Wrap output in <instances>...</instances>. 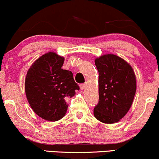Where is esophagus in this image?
<instances>
[{
    "mask_svg": "<svg viewBox=\"0 0 159 159\" xmlns=\"http://www.w3.org/2000/svg\"><path fill=\"white\" fill-rule=\"evenodd\" d=\"M86 86H87L86 84H82L80 85V88H81V89H85Z\"/></svg>",
    "mask_w": 159,
    "mask_h": 159,
    "instance_id": "1",
    "label": "esophagus"
}]
</instances>
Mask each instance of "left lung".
Listing matches in <instances>:
<instances>
[{
    "label": "left lung",
    "instance_id": "1",
    "mask_svg": "<svg viewBox=\"0 0 159 159\" xmlns=\"http://www.w3.org/2000/svg\"><path fill=\"white\" fill-rule=\"evenodd\" d=\"M95 64L99 74V101L94 116L103 123H116L124 117L133 104L135 75L127 61L113 54L101 55Z\"/></svg>",
    "mask_w": 159,
    "mask_h": 159
}]
</instances>
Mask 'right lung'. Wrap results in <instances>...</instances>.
Instances as JSON below:
<instances>
[{"mask_svg":"<svg viewBox=\"0 0 159 159\" xmlns=\"http://www.w3.org/2000/svg\"><path fill=\"white\" fill-rule=\"evenodd\" d=\"M64 58L49 52L37 59L29 69L25 93L29 104L39 117L56 121L66 114V101L79 90L72 72L63 70Z\"/></svg>","mask_w":159,"mask_h":159,"instance_id":"1","label":"right lung"}]
</instances>
